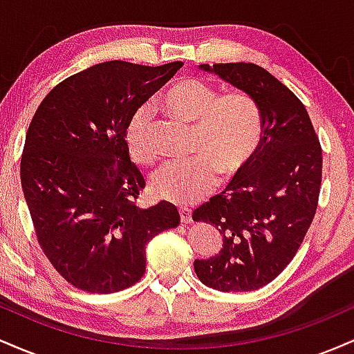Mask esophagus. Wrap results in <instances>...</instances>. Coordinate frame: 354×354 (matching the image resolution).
I'll return each mask as SVG.
<instances>
[{"instance_id": "obj_1", "label": "esophagus", "mask_w": 354, "mask_h": 354, "mask_svg": "<svg viewBox=\"0 0 354 354\" xmlns=\"http://www.w3.org/2000/svg\"><path fill=\"white\" fill-rule=\"evenodd\" d=\"M180 216L183 225H189V223L193 221V218H191V209L186 208V206H181L180 208Z\"/></svg>"}]
</instances>
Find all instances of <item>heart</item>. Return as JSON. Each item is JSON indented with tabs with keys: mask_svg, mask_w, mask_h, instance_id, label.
Listing matches in <instances>:
<instances>
[{
	"mask_svg": "<svg viewBox=\"0 0 354 354\" xmlns=\"http://www.w3.org/2000/svg\"><path fill=\"white\" fill-rule=\"evenodd\" d=\"M158 104L186 124H193V160L163 166L151 180L154 196L189 205L216 186L218 171L231 176L245 166L258 149L263 118L258 103L243 91L219 95L201 80L186 78L161 93ZM151 118L138 109L126 128V148L136 165L151 166L158 153L149 141Z\"/></svg>",
	"mask_w": 354,
	"mask_h": 354,
	"instance_id": "obj_1",
	"label": "heart"
}]
</instances>
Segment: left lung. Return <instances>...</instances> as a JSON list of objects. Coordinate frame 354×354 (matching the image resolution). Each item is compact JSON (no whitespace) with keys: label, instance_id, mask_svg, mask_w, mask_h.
Wrapping results in <instances>:
<instances>
[{"label":"left lung","instance_id":"8db88e82","mask_svg":"<svg viewBox=\"0 0 354 354\" xmlns=\"http://www.w3.org/2000/svg\"><path fill=\"white\" fill-rule=\"evenodd\" d=\"M250 95L263 118V136L241 174L193 211L216 226L223 248L194 259V273L218 291H253L290 265L315 218L321 186V146L304 104L253 63L200 64Z\"/></svg>","mask_w":354,"mask_h":354}]
</instances>
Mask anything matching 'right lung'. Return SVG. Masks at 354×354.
<instances>
[{
	"instance_id": "1",
	"label": "right lung",
	"mask_w": 354,
	"mask_h": 354,
	"mask_svg": "<svg viewBox=\"0 0 354 354\" xmlns=\"http://www.w3.org/2000/svg\"><path fill=\"white\" fill-rule=\"evenodd\" d=\"M181 66L95 64L53 88L31 120L21 158L24 200L44 254L80 290L133 286L145 274L149 239L180 225L171 203L135 205L146 183L129 160L126 128Z\"/></svg>"
}]
</instances>
